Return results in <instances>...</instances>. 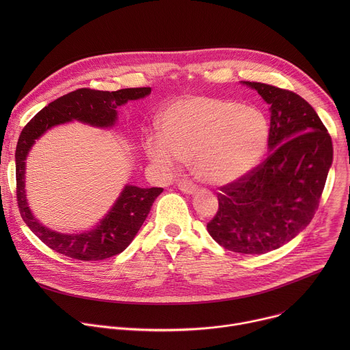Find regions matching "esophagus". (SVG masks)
<instances>
[{"label":"esophagus","mask_w":350,"mask_h":350,"mask_svg":"<svg viewBox=\"0 0 350 350\" xmlns=\"http://www.w3.org/2000/svg\"><path fill=\"white\" fill-rule=\"evenodd\" d=\"M196 184L188 178H183L178 181V189H181L185 193H193L196 191Z\"/></svg>","instance_id":"obj_1"}]
</instances>
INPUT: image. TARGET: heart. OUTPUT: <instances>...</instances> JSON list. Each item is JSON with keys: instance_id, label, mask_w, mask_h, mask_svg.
Segmentation results:
<instances>
[{"instance_id": "heart-1", "label": "heart", "mask_w": 350, "mask_h": 350, "mask_svg": "<svg viewBox=\"0 0 350 350\" xmlns=\"http://www.w3.org/2000/svg\"><path fill=\"white\" fill-rule=\"evenodd\" d=\"M161 135L145 142L149 161L166 170L174 169L178 161L191 162L199 178L221 185L259 165L269 145L270 122L256 107L191 95L163 112Z\"/></svg>"}]
</instances>
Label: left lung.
I'll list each match as a JSON object with an SVG mask.
<instances>
[{
	"mask_svg": "<svg viewBox=\"0 0 350 350\" xmlns=\"http://www.w3.org/2000/svg\"><path fill=\"white\" fill-rule=\"evenodd\" d=\"M270 104V155L241 178L220 187L212 238L231 252L267 254L313 219L332 163V141L302 96L275 85L243 81Z\"/></svg>",
	"mask_w": 350,
	"mask_h": 350,
	"instance_id": "8db88e82",
	"label": "left lung"
}]
</instances>
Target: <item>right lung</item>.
Instances as JSON below:
<instances>
[{"instance_id": "1", "label": "right lung", "mask_w": 350, "mask_h": 350, "mask_svg": "<svg viewBox=\"0 0 350 350\" xmlns=\"http://www.w3.org/2000/svg\"><path fill=\"white\" fill-rule=\"evenodd\" d=\"M151 87L99 91L79 88L59 96L42 108L22 130L16 145V199L27 227L53 251L77 260H104L129 246L145 221L155 199L163 188H139L126 185L111 212L94 230L83 234H59L45 228L31 215L25 193V159L34 141L48 129L70 120H80L98 127H109L116 120V108L130 99L144 98Z\"/></svg>"}]
</instances>
